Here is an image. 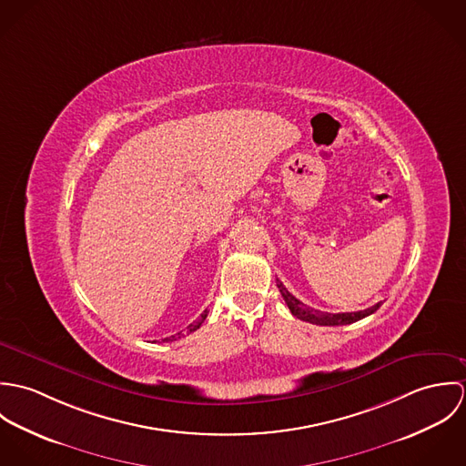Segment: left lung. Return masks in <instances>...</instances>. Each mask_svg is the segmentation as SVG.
<instances>
[{"label":"left lung","instance_id":"1","mask_svg":"<svg viewBox=\"0 0 466 466\" xmlns=\"http://www.w3.org/2000/svg\"><path fill=\"white\" fill-rule=\"evenodd\" d=\"M276 285L289 307V310L292 312V316H296L298 319H303V321H309L312 325H321V327H339V325H351L362 318H368L370 314L377 312L380 303L366 309V310H359V312H340V314H330V312H321V310H316V309H310L307 305H303L299 299H296L285 287L279 279H276Z\"/></svg>","mask_w":466,"mask_h":466}]
</instances>
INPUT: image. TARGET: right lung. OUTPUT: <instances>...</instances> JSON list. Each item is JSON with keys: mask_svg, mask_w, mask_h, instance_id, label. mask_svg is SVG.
<instances>
[{"mask_svg": "<svg viewBox=\"0 0 466 466\" xmlns=\"http://www.w3.org/2000/svg\"><path fill=\"white\" fill-rule=\"evenodd\" d=\"M206 316H208V310H204V312H202V314H200L199 318H198V319H196V321H194V323H192V325H188V327H187V330H185V332H179V333H176V335H170V337H165V339H163V340H165V342H168V340H176V339H181V337H185V335H188V333L196 332V330H198V329H199L200 325H202V323H204V319H206Z\"/></svg>", "mask_w": 466, "mask_h": 466, "instance_id": "add662e5", "label": "right lung"}]
</instances>
